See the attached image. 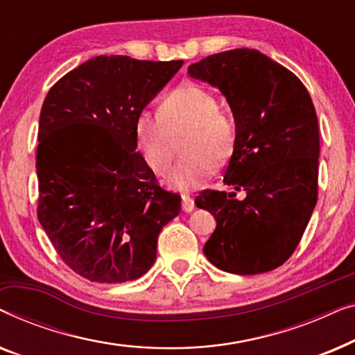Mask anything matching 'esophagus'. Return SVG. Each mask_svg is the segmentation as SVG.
<instances>
[{"label": "esophagus", "instance_id": "obj_1", "mask_svg": "<svg viewBox=\"0 0 355 355\" xmlns=\"http://www.w3.org/2000/svg\"><path fill=\"white\" fill-rule=\"evenodd\" d=\"M182 210L184 211H192L193 210V198L191 196H187V193H182Z\"/></svg>", "mask_w": 355, "mask_h": 355}]
</instances>
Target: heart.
I'll use <instances>...</instances> for the list:
<instances>
[{
	"mask_svg": "<svg viewBox=\"0 0 355 355\" xmlns=\"http://www.w3.org/2000/svg\"><path fill=\"white\" fill-rule=\"evenodd\" d=\"M184 140V157L169 174L168 182L178 191L202 187L218 164L232 157L237 142V125L232 116L223 113L218 98L197 84H184L168 94L159 111L144 110L135 118V144L150 168L166 174L171 168L176 139Z\"/></svg>",
	"mask_w": 355,
	"mask_h": 355,
	"instance_id": "1",
	"label": "heart"
}]
</instances>
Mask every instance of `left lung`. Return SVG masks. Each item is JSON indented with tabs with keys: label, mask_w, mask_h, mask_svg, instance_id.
Listing matches in <instances>:
<instances>
[{
	"label": "left lung",
	"mask_w": 355,
	"mask_h": 355,
	"mask_svg": "<svg viewBox=\"0 0 355 355\" xmlns=\"http://www.w3.org/2000/svg\"><path fill=\"white\" fill-rule=\"evenodd\" d=\"M189 76L220 89L237 125L223 182L196 205L215 216L203 254L216 268L259 275L293 255L318 198V119L307 89L279 62L250 48L207 56Z\"/></svg>",
	"instance_id": "8db88e82"
}]
</instances>
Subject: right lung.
<instances>
[{"label": "right lung", "mask_w": 355, "mask_h": 355, "mask_svg": "<svg viewBox=\"0 0 355 355\" xmlns=\"http://www.w3.org/2000/svg\"><path fill=\"white\" fill-rule=\"evenodd\" d=\"M184 61L96 56L48 92L38 124V221L61 260L95 283H125L157 259L181 196L135 152L137 114Z\"/></svg>", "instance_id": "obj_1"}]
</instances>
